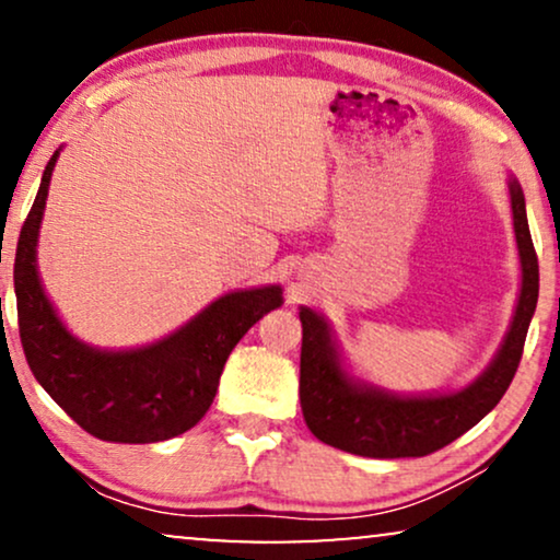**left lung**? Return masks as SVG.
<instances>
[{"instance_id":"obj_1","label":"left lung","mask_w":560,"mask_h":560,"mask_svg":"<svg viewBox=\"0 0 560 560\" xmlns=\"http://www.w3.org/2000/svg\"><path fill=\"white\" fill-rule=\"evenodd\" d=\"M508 190L520 255L517 305L492 362L466 387L400 395L372 385L343 362L331 324L308 305H301V408L305 425L318 441L370 458L428 456L464 435L502 400L517 372L527 326L538 305V257L515 175H510Z\"/></svg>"}]
</instances>
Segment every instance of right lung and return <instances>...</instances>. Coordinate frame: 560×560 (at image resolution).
I'll list each match as a JSON object with an SVG mask.
<instances>
[{"label": "right lung", "mask_w": 560, "mask_h": 560, "mask_svg": "<svg viewBox=\"0 0 560 560\" xmlns=\"http://www.w3.org/2000/svg\"><path fill=\"white\" fill-rule=\"evenodd\" d=\"M60 150L22 224L14 257L20 339L45 393L83 431L112 443H158L186 433L211 408L232 349L265 313L282 305L280 285L217 298L163 339L135 349H98L60 320L37 272V236Z\"/></svg>", "instance_id": "right-lung-1"}]
</instances>
